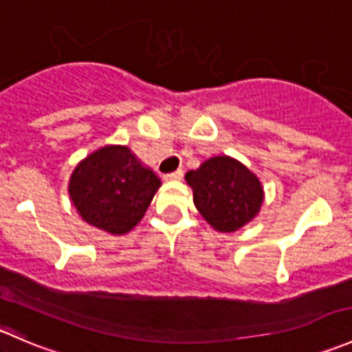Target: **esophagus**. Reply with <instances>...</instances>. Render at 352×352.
Here are the masks:
<instances>
[{
  "instance_id": "1",
  "label": "esophagus",
  "mask_w": 352,
  "mask_h": 352,
  "mask_svg": "<svg viewBox=\"0 0 352 352\" xmlns=\"http://www.w3.org/2000/svg\"><path fill=\"white\" fill-rule=\"evenodd\" d=\"M184 177V172L182 170H175V172H172V173H166L165 177H163V179L166 180V182H175V180H180Z\"/></svg>"
}]
</instances>
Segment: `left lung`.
<instances>
[{
  "label": "left lung",
  "instance_id": "8db88e82",
  "mask_svg": "<svg viewBox=\"0 0 352 352\" xmlns=\"http://www.w3.org/2000/svg\"><path fill=\"white\" fill-rule=\"evenodd\" d=\"M194 206L218 233H233L257 218L264 187L252 170L228 155L206 158L186 173Z\"/></svg>",
  "mask_w": 352,
  "mask_h": 352
}]
</instances>
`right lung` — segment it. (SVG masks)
<instances>
[{"label":"right lung","instance_id":"add662e5","mask_svg":"<svg viewBox=\"0 0 352 352\" xmlns=\"http://www.w3.org/2000/svg\"><path fill=\"white\" fill-rule=\"evenodd\" d=\"M160 187L162 180L131 148L105 144L74 166L67 192L85 223L126 235L143 219Z\"/></svg>","mask_w":352,"mask_h":352}]
</instances>
